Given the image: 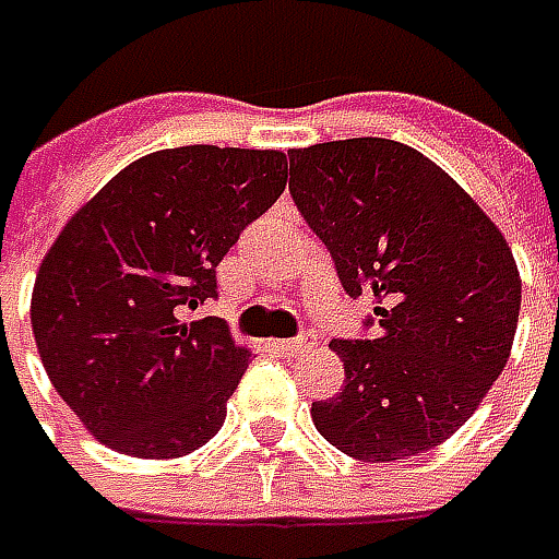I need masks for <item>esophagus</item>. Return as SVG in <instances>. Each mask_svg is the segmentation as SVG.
Wrapping results in <instances>:
<instances>
[{
	"instance_id": "1",
	"label": "esophagus",
	"mask_w": 559,
	"mask_h": 559,
	"mask_svg": "<svg viewBox=\"0 0 559 559\" xmlns=\"http://www.w3.org/2000/svg\"><path fill=\"white\" fill-rule=\"evenodd\" d=\"M318 345V335L311 333V330H306V333H299L296 338H287V342H281V350L284 354H302V350H308V347Z\"/></svg>"
}]
</instances>
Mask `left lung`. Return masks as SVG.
I'll return each mask as SVG.
<instances>
[{
    "label": "left lung",
    "instance_id": "obj_1",
    "mask_svg": "<svg viewBox=\"0 0 559 559\" xmlns=\"http://www.w3.org/2000/svg\"><path fill=\"white\" fill-rule=\"evenodd\" d=\"M290 197L350 299L360 338H333L345 388L311 402L318 432L366 463L451 439L509 362L521 278L490 217L415 147L345 139L290 151Z\"/></svg>",
    "mask_w": 559,
    "mask_h": 559
}]
</instances>
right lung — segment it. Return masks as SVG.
Listing matches in <instances>:
<instances>
[{
    "mask_svg": "<svg viewBox=\"0 0 559 559\" xmlns=\"http://www.w3.org/2000/svg\"><path fill=\"white\" fill-rule=\"evenodd\" d=\"M287 185V154L190 144L135 159L41 260L33 333L53 390L120 454L169 460L224 427L251 350L221 318L217 266Z\"/></svg>",
    "mask_w": 559,
    "mask_h": 559,
    "instance_id": "add662e5",
    "label": "right lung"
}]
</instances>
